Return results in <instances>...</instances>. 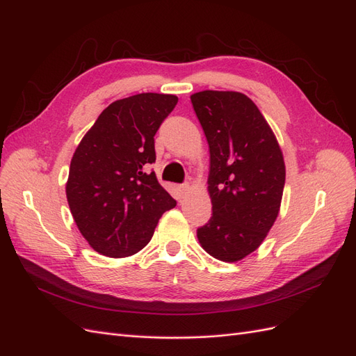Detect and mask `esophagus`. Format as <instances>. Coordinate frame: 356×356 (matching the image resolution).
I'll list each match as a JSON object with an SVG mask.
<instances>
[{
    "instance_id": "esophagus-1",
    "label": "esophagus",
    "mask_w": 356,
    "mask_h": 356,
    "mask_svg": "<svg viewBox=\"0 0 356 356\" xmlns=\"http://www.w3.org/2000/svg\"><path fill=\"white\" fill-rule=\"evenodd\" d=\"M190 190H191L190 184H182V186H179V193H181V196H182V197L187 196L188 193H190Z\"/></svg>"
}]
</instances>
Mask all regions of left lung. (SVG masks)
Returning <instances> with one entry per match:
<instances>
[{
	"mask_svg": "<svg viewBox=\"0 0 356 356\" xmlns=\"http://www.w3.org/2000/svg\"><path fill=\"white\" fill-rule=\"evenodd\" d=\"M211 154L212 217L197 229L209 255L239 261L263 243L275 224L285 186L281 147L257 105L239 92L190 96Z\"/></svg>",
	"mask_w": 356,
	"mask_h": 356,
	"instance_id": "obj_1",
	"label": "left lung"
}]
</instances>
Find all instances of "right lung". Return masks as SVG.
I'll use <instances>...</instances> for the list:
<instances>
[{"mask_svg":"<svg viewBox=\"0 0 356 356\" xmlns=\"http://www.w3.org/2000/svg\"><path fill=\"white\" fill-rule=\"evenodd\" d=\"M175 95L139 93L110 104L71 159L67 199L96 252L122 258L152 241L177 202L145 168L156 161L154 135L175 108Z\"/></svg>","mask_w":356,"mask_h":356,"instance_id":"add662e5","label":"right lung"}]
</instances>
